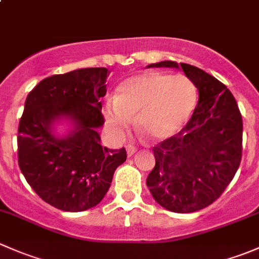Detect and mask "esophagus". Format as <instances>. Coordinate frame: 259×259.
Wrapping results in <instances>:
<instances>
[{
    "instance_id": "34e87169",
    "label": "esophagus",
    "mask_w": 259,
    "mask_h": 259,
    "mask_svg": "<svg viewBox=\"0 0 259 259\" xmlns=\"http://www.w3.org/2000/svg\"><path fill=\"white\" fill-rule=\"evenodd\" d=\"M137 150H138L137 146H134V145H132V144L126 145V153H127V155H129V156H132L133 154L137 153Z\"/></svg>"
}]
</instances>
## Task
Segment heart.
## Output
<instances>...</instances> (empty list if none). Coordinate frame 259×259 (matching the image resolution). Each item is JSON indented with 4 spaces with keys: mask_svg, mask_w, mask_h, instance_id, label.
<instances>
[{
    "mask_svg": "<svg viewBox=\"0 0 259 259\" xmlns=\"http://www.w3.org/2000/svg\"><path fill=\"white\" fill-rule=\"evenodd\" d=\"M197 101V86L185 75L148 71L121 83L116 99L105 105V119L121 134L138 116L140 132L150 140L161 142L187 124Z\"/></svg>",
    "mask_w": 259,
    "mask_h": 259,
    "instance_id": "b5f03b06",
    "label": "heart"
}]
</instances>
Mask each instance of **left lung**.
<instances>
[{"label": "left lung", "mask_w": 259, "mask_h": 259, "mask_svg": "<svg viewBox=\"0 0 259 259\" xmlns=\"http://www.w3.org/2000/svg\"><path fill=\"white\" fill-rule=\"evenodd\" d=\"M148 67H182L197 86L199 100L178 134L154 146L155 166L146 185L165 209L176 213L200 210L221 197L238 170L241 111L227 86L202 69L174 61Z\"/></svg>", "instance_id": "left-lung-1"}]
</instances>
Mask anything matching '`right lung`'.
<instances>
[{
  "instance_id": "1",
  "label": "right lung",
  "mask_w": 259,
  "mask_h": 259,
  "mask_svg": "<svg viewBox=\"0 0 259 259\" xmlns=\"http://www.w3.org/2000/svg\"><path fill=\"white\" fill-rule=\"evenodd\" d=\"M106 67L52 75L27 95L18 124V166L36 194L52 207L82 211L103 200L114 171L126 160L125 148L100 144L101 101L106 94ZM61 117L74 129L57 138L52 125Z\"/></svg>"
}]
</instances>
